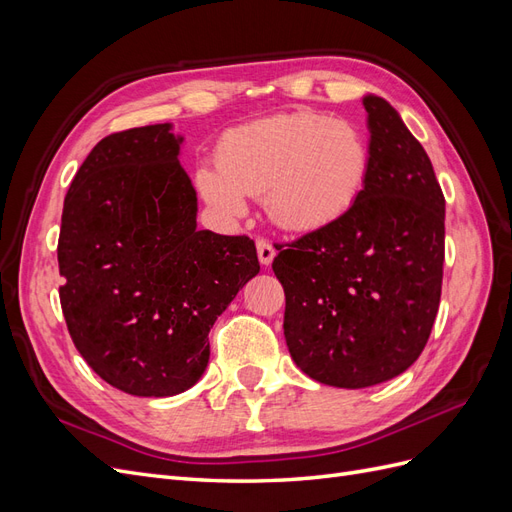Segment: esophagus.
<instances>
[{"instance_id": "1", "label": "esophagus", "mask_w": 512, "mask_h": 512, "mask_svg": "<svg viewBox=\"0 0 512 512\" xmlns=\"http://www.w3.org/2000/svg\"><path fill=\"white\" fill-rule=\"evenodd\" d=\"M256 250H258L260 265H265V267L271 265L273 258H275V247H273V243L267 241V239H258V241H256Z\"/></svg>"}]
</instances>
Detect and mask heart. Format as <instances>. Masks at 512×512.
I'll return each mask as SVG.
<instances>
[{
    "label": "heart",
    "instance_id": "heart-1",
    "mask_svg": "<svg viewBox=\"0 0 512 512\" xmlns=\"http://www.w3.org/2000/svg\"><path fill=\"white\" fill-rule=\"evenodd\" d=\"M371 173L363 130L322 113H284L230 130L218 166L200 164V198L224 218L247 211L245 196H262L269 218L292 232L339 222L361 198Z\"/></svg>",
    "mask_w": 512,
    "mask_h": 512
}]
</instances>
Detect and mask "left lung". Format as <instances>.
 Masks as SVG:
<instances>
[{
  "instance_id": "8db88e82",
  "label": "left lung",
  "mask_w": 512,
  "mask_h": 512,
  "mask_svg": "<svg viewBox=\"0 0 512 512\" xmlns=\"http://www.w3.org/2000/svg\"><path fill=\"white\" fill-rule=\"evenodd\" d=\"M371 173L342 220L280 245L284 335L303 374L339 389L391 380L423 352L438 314L444 194L395 108L365 96Z\"/></svg>"
}]
</instances>
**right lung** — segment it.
<instances>
[{"label": "right lung", "instance_id": "1", "mask_svg": "<svg viewBox=\"0 0 512 512\" xmlns=\"http://www.w3.org/2000/svg\"><path fill=\"white\" fill-rule=\"evenodd\" d=\"M170 123L108 134L70 183L57 243L76 350L136 397L188 391L213 322L258 275L250 237L196 228V190Z\"/></svg>", "mask_w": 512, "mask_h": 512}]
</instances>
